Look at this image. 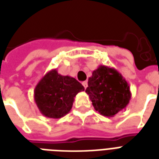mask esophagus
<instances>
[{"label": "esophagus", "mask_w": 159, "mask_h": 159, "mask_svg": "<svg viewBox=\"0 0 159 159\" xmlns=\"http://www.w3.org/2000/svg\"><path fill=\"white\" fill-rule=\"evenodd\" d=\"M82 85H83V87H84V88L86 89L87 87V86H88V84H87V81H85V82H82Z\"/></svg>", "instance_id": "1"}]
</instances>
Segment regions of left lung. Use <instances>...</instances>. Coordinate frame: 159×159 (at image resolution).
Segmentation results:
<instances>
[{
  "label": "left lung",
  "mask_w": 159,
  "mask_h": 159,
  "mask_svg": "<svg viewBox=\"0 0 159 159\" xmlns=\"http://www.w3.org/2000/svg\"><path fill=\"white\" fill-rule=\"evenodd\" d=\"M86 92L95 110L106 117H113L125 110L131 98L129 86L123 76L105 65L92 72Z\"/></svg>",
  "instance_id": "1"
}]
</instances>
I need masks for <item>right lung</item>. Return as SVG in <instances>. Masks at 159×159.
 Returning a JSON list of instances; mask_svg holds the SVG:
<instances>
[{
	"mask_svg": "<svg viewBox=\"0 0 159 159\" xmlns=\"http://www.w3.org/2000/svg\"><path fill=\"white\" fill-rule=\"evenodd\" d=\"M82 91L84 87L75 78L62 76L57 69H52L36 85L34 99L43 116L59 119L69 113L74 97Z\"/></svg>",
	"mask_w": 159,
	"mask_h": 159,
	"instance_id": "add662e5",
	"label": "right lung"
}]
</instances>
